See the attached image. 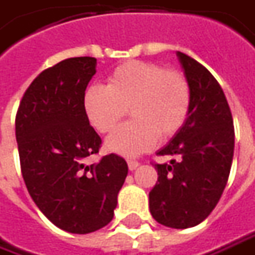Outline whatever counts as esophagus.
Wrapping results in <instances>:
<instances>
[{
  "mask_svg": "<svg viewBox=\"0 0 255 255\" xmlns=\"http://www.w3.org/2000/svg\"><path fill=\"white\" fill-rule=\"evenodd\" d=\"M139 166V162L135 161V159H128V168H129V171H134Z\"/></svg>",
  "mask_w": 255,
  "mask_h": 255,
  "instance_id": "obj_1",
  "label": "esophagus"
}]
</instances>
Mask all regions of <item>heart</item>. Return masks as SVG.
Returning <instances> with one entry per match:
<instances>
[{"label": "heart", "mask_w": 255, "mask_h": 255, "mask_svg": "<svg viewBox=\"0 0 255 255\" xmlns=\"http://www.w3.org/2000/svg\"><path fill=\"white\" fill-rule=\"evenodd\" d=\"M192 92L179 70L145 60H128L107 77L106 86H90L83 97L84 113L93 127L109 134L127 116L132 119L116 129L106 146L134 156L152 149L159 136L169 139L189 117Z\"/></svg>", "instance_id": "heart-1"}]
</instances>
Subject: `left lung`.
<instances>
[{"label": "left lung", "mask_w": 255, "mask_h": 255, "mask_svg": "<svg viewBox=\"0 0 255 255\" xmlns=\"http://www.w3.org/2000/svg\"><path fill=\"white\" fill-rule=\"evenodd\" d=\"M176 55L190 84L192 104L185 126L158 152L178 159L155 163L158 182L149 192V210L158 223L188 229L202 223L222 198L233 162L234 127L213 75L188 55Z\"/></svg>", "instance_id": "8db88e82"}]
</instances>
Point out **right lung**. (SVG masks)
<instances>
[{
    "instance_id": "1",
    "label": "right lung",
    "mask_w": 255,
    "mask_h": 255,
    "mask_svg": "<svg viewBox=\"0 0 255 255\" xmlns=\"http://www.w3.org/2000/svg\"><path fill=\"white\" fill-rule=\"evenodd\" d=\"M96 65V57H70L43 70L26 89L15 117L31 198L55 226L75 234L110 223L128 173L126 159L116 154L87 163L101 145L83 107Z\"/></svg>"
}]
</instances>
